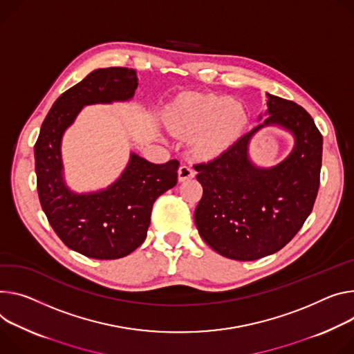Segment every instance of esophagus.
<instances>
[{"label": "esophagus", "mask_w": 354, "mask_h": 354, "mask_svg": "<svg viewBox=\"0 0 354 354\" xmlns=\"http://www.w3.org/2000/svg\"><path fill=\"white\" fill-rule=\"evenodd\" d=\"M195 176V171L192 167L189 165H182L178 171V178H179V182H185L187 179H192Z\"/></svg>", "instance_id": "esophagus-1"}]
</instances>
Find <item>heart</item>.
I'll return each mask as SVG.
<instances>
[{
	"mask_svg": "<svg viewBox=\"0 0 354 354\" xmlns=\"http://www.w3.org/2000/svg\"><path fill=\"white\" fill-rule=\"evenodd\" d=\"M247 113L239 103L221 95L192 93L178 99L167 118L168 130L176 136L196 134L195 149L214 156L230 148L244 133Z\"/></svg>",
	"mask_w": 354,
	"mask_h": 354,
	"instance_id": "1",
	"label": "heart"
}]
</instances>
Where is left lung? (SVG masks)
Segmentation results:
<instances>
[{"mask_svg":"<svg viewBox=\"0 0 354 354\" xmlns=\"http://www.w3.org/2000/svg\"><path fill=\"white\" fill-rule=\"evenodd\" d=\"M267 95L266 118L227 151L195 165L203 196L195 210L201 237L218 254L254 261L281 250L312 212L322 167V136L305 109ZM278 126L293 136L295 147L279 165L266 169L249 156L253 136Z\"/></svg>","mask_w":354,"mask_h":354,"instance_id":"8db88e82","label":"left lung"}]
</instances>
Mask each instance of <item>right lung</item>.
<instances>
[{
    "instance_id": "add662e5",
    "label": "right lung",
    "mask_w": 354,
    "mask_h": 354,
    "mask_svg": "<svg viewBox=\"0 0 354 354\" xmlns=\"http://www.w3.org/2000/svg\"><path fill=\"white\" fill-rule=\"evenodd\" d=\"M137 86L134 69L93 71L53 103L34 148L42 210L59 239L90 259L115 260L140 247L153 202L178 182L176 159L158 165L131 152L121 175L107 187L79 194L66 185L62 140L68 128L84 106L130 102Z\"/></svg>"
}]
</instances>
